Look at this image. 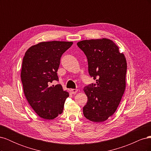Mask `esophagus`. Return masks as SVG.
<instances>
[{
	"mask_svg": "<svg viewBox=\"0 0 151 151\" xmlns=\"http://www.w3.org/2000/svg\"><path fill=\"white\" fill-rule=\"evenodd\" d=\"M77 91H78V89H70V93L72 94H76Z\"/></svg>",
	"mask_w": 151,
	"mask_h": 151,
	"instance_id": "obj_1",
	"label": "esophagus"
}]
</instances>
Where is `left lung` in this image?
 Here are the masks:
<instances>
[{
  "label": "left lung",
  "mask_w": 151,
  "mask_h": 151,
  "mask_svg": "<svg viewBox=\"0 0 151 151\" xmlns=\"http://www.w3.org/2000/svg\"><path fill=\"white\" fill-rule=\"evenodd\" d=\"M88 58V71L96 84L84 87L88 102L83 107L87 119L102 122L113 115L125 89L126 58L113 41L83 40L77 43Z\"/></svg>",
  "instance_id": "1"
}]
</instances>
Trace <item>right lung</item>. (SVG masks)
Here are the masks:
<instances>
[{
	"label": "right lung",
	"instance_id": "1",
	"mask_svg": "<svg viewBox=\"0 0 151 151\" xmlns=\"http://www.w3.org/2000/svg\"><path fill=\"white\" fill-rule=\"evenodd\" d=\"M72 44L58 41L41 42L25 53L21 72L24 93L32 108L44 119L53 120L60 115L69 96L60 84H49L58 81L57 72L60 58Z\"/></svg>",
	"mask_w": 151,
	"mask_h": 151
}]
</instances>
